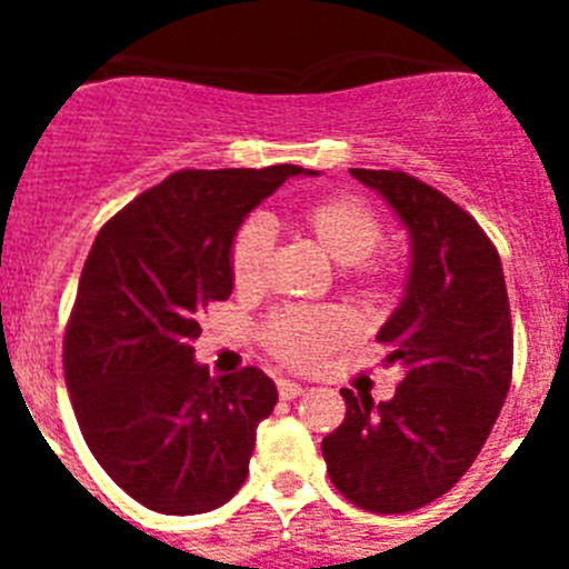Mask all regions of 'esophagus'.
Returning a JSON list of instances; mask_svg holds the SVG:
<instances>
[{"label":"esophagus","instance_id":"obj_1","mask_svg":"<svg viewBox=\"0 0 569 569\" xmlns=\"http://www.w3.org/2000/svg\"><path fill=\"white\" fill-rule=\"evenodd\" d=\"M305 393V387L299 385V381H290V379H279V396L284 401L290 399H299V396Z\"/></svg>","mask_w":569,"mask_h":569}]
</instances>
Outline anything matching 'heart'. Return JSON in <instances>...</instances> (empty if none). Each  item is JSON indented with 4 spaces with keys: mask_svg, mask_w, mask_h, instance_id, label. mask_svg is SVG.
I'll return each instance as SVG.
<instances>
[{
    "mask_svg": "<svg viewBox=\"0 0 569 569\" xmlns=\"http://www.w3.org/2000/svg\"><path fill=\"white\" fill-rule=\"evenodd\" d=\"M301 230L328 253L339 268H359L370 281H381L379 270H365L381 241V222L373 210L353 196H321L299 213ZM273 230L264 219H248L230 241V276L236 290L253 293L264 284ZM353 336V325L333 308H288L270 316L261 339L264 345L293 367H313L321 356L345 345Z\"/></svg>",
    "mask_w": 569,
    "mask_h": 569,
    "instance_id": "b5f03b06",
    "label": "heart"
}]
</instances>
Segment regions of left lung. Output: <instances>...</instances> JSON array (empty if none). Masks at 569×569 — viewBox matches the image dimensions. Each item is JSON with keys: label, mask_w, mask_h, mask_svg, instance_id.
Returning <instances> with one entry per match:
<instances>
[{"label": "left lung", "mask_w": 569, "mask_h": 569, "mask_svg": "<svg viewBox=\"0 0 569 569\" xmlns=\"http://www.w3.org/2000/svg\"><path fill=\"white\" fill-rule=\"evenodd\" d=\"M350 173L410 236L405 296L376 336L401 385L379 405L345 387L321 453L345 499L393 516L445 496L485 447L510 390V301L499 250L467 210L401 170Z\"/></svg>", "instance_id": "8db88e82"}]
</instances>
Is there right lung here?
Segmentation results:
<instances>
[{"mask_svg":"<svg viewBox=\"0 0 569 569\" xmlns=\"http://www.w3.org/2000/svg\"><path fill=\"white\" fill-rule=\"evenodd\" d=\"M299 164L179 170L99 230L64 333L79 430L148 510L196 516L236 496L279 393L259 367L210 379L193 359L204 308L233 293L230 241Z\"/></svg>","mask_w":569,"mask_h":569,"instance_id":"1","label":"right lung"}]
</instances>
